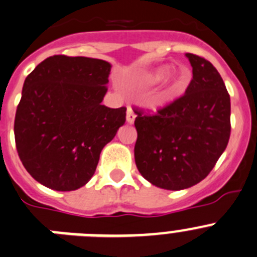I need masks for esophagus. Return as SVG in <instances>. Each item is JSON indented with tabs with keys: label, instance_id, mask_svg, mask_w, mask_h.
Wrapping results in <instances>:
<instances>
[{
	"label": "esophagus",
	"instance_id": "esophagus-1",
	"mask_svg": "<svg viewBox=\"0 0 257 257\" xmlns=\"http://www.w3.org/2000/svg\"><path fill=\"white\" fill-rule=\"evenodd\" d=\"M135 113H134V111H133V108H131V107H128V108H127V112H126V119H127V122H128V123H134V121H135Z\"/></svg>",
	"mask_w": 257,
	"mask_h": 257
}]
</instances>
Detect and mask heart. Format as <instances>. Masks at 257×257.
<instances>
[{
	"instance_id": "obj_1",
	"label": "heart",
	"mask_w": 257,
	"mask_h": 257,
	"mask_svg": "<svg viewBox=\"0 0 257 257\" xmlns=\"http://www.w3.org/2000/svg\"><path fill=\"white\" fill-rule=\"evenodd\" d=\"M169 72H170L169 65H161V67L155 68V69L150 70V72L141 75V77L139 78L138 83L140 85H144V87L154 85L156 84V83L161 82L163 79H165L167 74H169ZM187 77H188V73L183 72V70H175L174 73H170V77L167 78L168 80L167 90H165V93L158 99L159 103L165 101L170 94H173L174 92L179 90L180 88L183 87V84L185 83V80H187Z\"/></svg>"
}]
</instances>
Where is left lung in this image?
I'll return each mask as SVG.
<instances>
[{"label":"left lung","mask_w":257,"mask_h":257,"mask_svg":"<svg viewBox=\"0 0 257 257\" xmlns=\"http://www.w3.org/2000/svg\"><path fill=\"white\" fill-rule=\"evenodd\" d=\"M184 96L150 116L138 114L135 163L155 187L182 190L204 179L226 150L231 134V101L216 68L194 54Z\"/></svg>","instance_id":"1"}]
</instances>
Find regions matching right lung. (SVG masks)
<instances>
[{"instance_id": "right-lung-1", "label": "right lung", "mask_w": 257, "mask_h": 257, "mask_svg": "<svg viewBox=\"0 0 257 257\" xmlns=\"http://www.w3.org/2000/svg\"><path fill=\"white\" fill-rule=\"evenodd\" d=\"M111 67L54 55L26 77L14 131L19 156L36 182L70 192L93 177L102 149L126 121L124 107L102 104Z\"/></svg>"}]
</instances>
